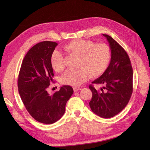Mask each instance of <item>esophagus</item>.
<instances>
[{
    "label": "esophagus",
    "instance_id": "obj_1",
    "mask_svg": "<svg viewBox=\"0 0 150 150\" xmlns=\"http://www.w3.org/2000/svg\"><path fill=\"white\" fill-rule=\"evenodd\" d=\"M81 90V88H79V87H74L73 88V91H74V92H77L79 90Z\"/></svg>",
    "mask_w": 150,
    "mask_h": 150
}]
</instances>
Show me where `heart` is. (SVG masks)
<instances>
[{
	"instance_id": "b5f03b06",
	"label": "heart",
	"mask_w": 150,
	"mask_h": 150,
	"mask_svg": "<svg viewBox=\"0 0 150 150\" xmlns=\"http://www.w3.org/2000/svg\"><path fill=\"white\" fill-rule=\"evenodd\" d=\"M64 50L69 53L79 57V69L67 70L60 77V82L65 85L78 86L86 81L88 75L91 78L99 77L106 71L110 62L111 50L106 44H95L91 40L77 39L66 44ZM50 63L57 72L62 71L64 69L63 56L58 52L53 53Z\"/></svg>"
}]
</instances>
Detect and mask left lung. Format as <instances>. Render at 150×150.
Listing matches in <instances>:
<instances>
[{
  "mask_svg": "<svg viewBox=\"0 0 150 150\" xmlns=\"http://www.w3.org/2000/svg\"><path fill=\"white\" fill-rule=\"evenodd\" d=\"M103 35L110 44L111 60L103 74L92 82L103 86L100 91L89 86L92 92L89 104L94 113L108 119L120 113L128 103L133 92V69L123 47L108 35Z\"/></svg>",
  "mask_w": 150,
  "mask_h": 150,
  "instance_id": "8db88e82",
  "label": "left lung"
}]
</instances>
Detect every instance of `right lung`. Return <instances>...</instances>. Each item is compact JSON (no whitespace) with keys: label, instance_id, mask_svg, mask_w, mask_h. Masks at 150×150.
I'll list each match as a JSON object with an SVG mask.
<instances>
[{"label":"right lung","instance_id":"obj_1","mask_svg":"<svg viewBox=\"0 0 150 150\" xmlns=\"http://www.w3.org/2000/svg\"><path fill=\"white\" fill-rule=\"evenodd\" d=\"M58 44L44 41L28 51L22 61L18 79V88L22 103L37 121L53 124L62 117L67 101L73 93L69 86L50 95L47 91L53 82L51 56Z\"/></svg>","mask_w":150,"mask_h":150}]
</instances>
